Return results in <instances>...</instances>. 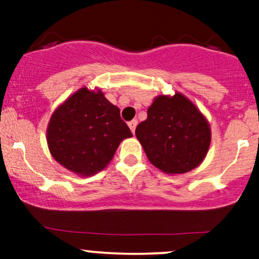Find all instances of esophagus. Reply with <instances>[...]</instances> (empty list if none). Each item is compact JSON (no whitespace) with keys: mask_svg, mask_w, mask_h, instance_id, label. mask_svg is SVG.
I'll return each instance as SVG.
<instances>
[{"mask_svg":"<svg viewBox=\"0 0 259 259\" xmlns=\"http://www.w3.org/2000/svg\"><path fill=\"white\" fill-rule=\"evenodd\" d=\"M129 127L130 130H132V133L134 134L135 133V129H137V125H138V120H132V121H129Z\"/></svg>","mask_w":259,"mask_h":259,"instance_id":"34e87169","label":"esophagus"}]
</instances>
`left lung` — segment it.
I'll list each match as a JSON object with an SVG mask.
<instances>
[{
    "mask_svg": "<svg viewBox=\"0 0 259 259\" xmlns=\"http://www.w3.org/2000/svg\"><path fill=\"white\" fill-rule=\"evenodd\" d=\"M135 135L150 163L166 174L188 173L200 165L211 139L207 119L179 93L155 98Z\"/></svg>",
    "mask_w": 259,
    "mask_h": 259,
    "instance_id": "8db88e82",
    "label": "left lung"
}]
</instances>
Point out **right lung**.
Returning a JSON list of instances; mask_svg holds the SVG:
<instances>
[{
  "label": "right lung",
  "mask_w": 259,
  "mask_h": 259,
  "mask_svg": "<svg viewBox=\"0 0 259 259\" xmlns=\"http://www.w3.org/2000/svg\"><path fill=\"white\" fill-rule=\"evenodd\" d=\"M133 137L120 110L100 90L82 88L52 114L48 126L51 155L72 173L90 177L103 170L120 142Z\"/></svg>",
  "instance_id": "add662e5"
}]
</instances>
